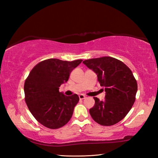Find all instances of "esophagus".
Returning <instances> with one entry per match:
<instances>
[{
    "label": "esophagus",
    "mask_w": 158,
    "mask_h": 158,
    "mask_svg": "<svg viewBox=\"0 0 158 158\" xmlns=\"http://www.w3.org/2000/svg\"><path fill=\"white\" fill-rule=\"evenodd\" d=\"M79 99H80V100H84V99L85 98V96L84 95L81 94V95H79Z\"/></svg>",
    "instance_id": "esophagus-1"
}]
</instances>
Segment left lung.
<instances>
[{"label": "left lung", "mask_w": 158, "mask_h": 158, "mask_svg": "<svg viewBox=\"0 0 158 158\" xmlns=\"http://www.w3.org/2000/svg\"><path fill=\"white\" fill-rule=\"evenodd\" d=\"M97 74L105 91V99L94 97L95 105L89 109L98 124L110 126L123 119L132 108L137 91V83L132 71L122 61L105 56L83 61Z\"/></svg>", "instance_id": "left-lung-1"}]
</instances>
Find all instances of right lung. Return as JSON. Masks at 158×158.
Returning a JSON list of instances; mask_svg holds the SVG:
<instances>
[{
    "instance_id": "1",
    "label": "right lung",
    "mask_w": 158,
    "mask_h": 158,
    "mask_svg": "<svg viewBox=\"0 0 158 158\" xmlns=\"http://www.w3.org/2000/svg\"><path fill=\"white\" fill-rule=\"evenodd\" d=\"M82 60L50 58L37 64L29 73L24 84L25 101L32 115L44 126L58 129L70 120L79 98L77 94L65 95L59 87Z\"/></svg>"
}]
</instances>
